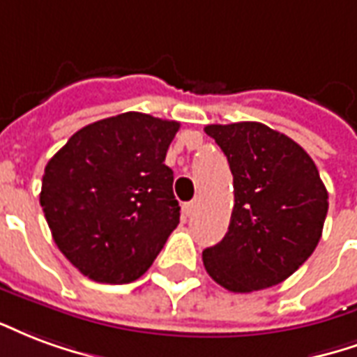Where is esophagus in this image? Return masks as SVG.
<instances>
[{
	"mask_svg": "<svg viewBox=\"0 0 357 357\" xmlns=\"http://www.w3.org/2000/svg\"><path fill=\"white\" fill-rule=\"evenodd\" d=\"M194 209H196V202H188V204L182 205V211H184V215H186V217H190V215L194 213Z\"/></svg>",
	"mask_w": 357,
	"mask_h": 357,
	"instance_id": "esophagus-1",
	"label": "esophagus"
}]
</instances>
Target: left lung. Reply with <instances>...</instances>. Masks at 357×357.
I'll use <instances>...</instances> for the list:
<instances>
[{
    "label": "left lung",
    "instance_id": "8db88e82",
    "mask_svg": "<svg viewBox=\"0 0 357 357\" xmlns=\"http://www.w3.org/2000/svg\"><path fill=\"white\" fill-rule=\"evenodd\" d=\"M230 163L234 209L228 232L204 251L207 274L232 293L287 280L314 253L327 217L316 163L287 135L257 121L207 125Z\"/></svg>",
    "mask_w": 357,
    "mask_h": 357
}]
</instances>
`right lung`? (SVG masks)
<instances>
[{"label": "right lung", "mask_w": 357, "mask_h": 357, "mask_svg": "<svg viewBox=\"0 0 357 357\" xmlns=\"http://www.w3.org/2000/svg\"><path fill=\"white\" fill-rule=\"evenodd\" d=\"M181 123L125 112L85 125L45 165L40 204L62 255L100 283H131L181 220L165 165Z\"/></svg>", "instance_id": "1"}]
</instances>
